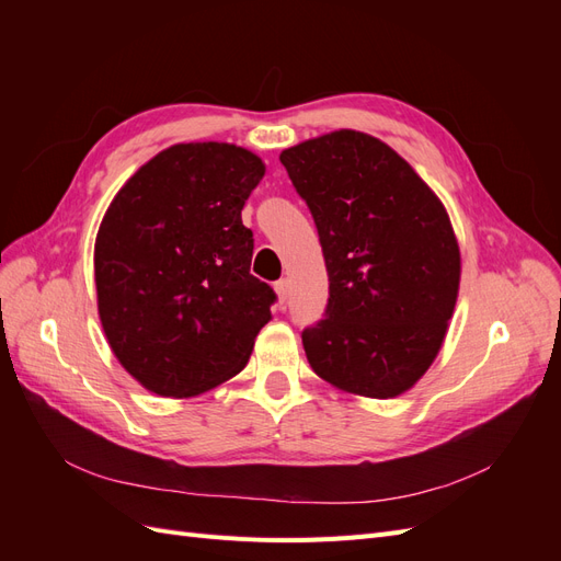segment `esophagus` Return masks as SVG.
<instances>
[{
    "mask_svg": "<svg viewBox=\"0 0 561 561\" xmlns=\"http://www.w3.org/2000/svg\"><path fill=\"white\" fill-rule=\"evenodd\" d=\"M276 295H278V301H280V307H283V304L287 301V297H290V283H287L285 278L283 280H278L276 285Z\"/></svg>",
    "mask_w": 561,
    "mask_h": 561,
    "instance_id": "34e87169",
    "label": "esophagus"
}]
</instances>
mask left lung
I'll return each instance as SVG.
<instances>
[{"mask_svg":"<svg viewBox=\"0 0 561 561\" xmlns=\"http://www.w3.org/2000/svg\"><path fill=\"white\" fill-rule=\"evenodd\" d=\"M325 257V318L301 342L318 377L365 398L412 388L443 346L461 254L449 217L381 140L336 130L285 149Z\"/></svg>","mask_w":561,"mask_h":561,"instance_id":"1","label":"left lung"}]
</instances>
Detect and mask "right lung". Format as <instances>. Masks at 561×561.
Listing matches in <instances>:
<instances>
[{
  "label": "right lung",
  "instance_id": "obj_1",
  "mask_svg": "<svg viewBox=\"0 0 561 561\" xmlns=\"http://www.w3.org/2000/svg\"><path fill=\"white\" fill-rule=\"evenodd\" d=\"M264 163L227 142L161 151L116 194L95 239L107 342L151 393L190 398L245 367L274 287L250 274L241 210Z\"/></svg>",
  "mask_w": 561,
  "mask_h": 561
}]
</instances>
